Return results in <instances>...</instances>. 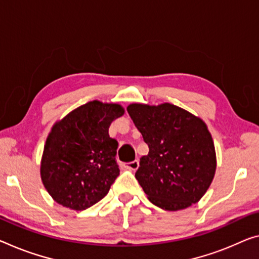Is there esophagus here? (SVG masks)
Segmentation results:
<instances>
[{
  "mask_svg": "<svg viewBox=\"0 0 259 259\" xmlns=\"http://www.w3.org/2000/svg\"><path fill=\"white\" fill-rule=\"evenodd\" d=\"M126 168L130 169V170H137L139 168V161L135 160V161H132V162H128L126 163Z\"/></svg>",
  "mask_w": 259,
  "mask_h": 259,
  "instance_id": "obj_1",
  "label": "esophagus"
}]
</instances>
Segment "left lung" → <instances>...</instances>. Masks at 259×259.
Returning <instances> with one entry per match:
<instances>
[{"label": "left lung", "mask_w": 259, "mask_h": 259, "mask_svg": "<svg viewBox=\"0 0 259 259\" xmlns=\"http://www.w3.org/2000/svg\"><path fill=\"white\" fill-rule=\"evenodd\" d=\"M127 112L149 147L135 172L149 201L162 209L180 210L200 200L217 169L215 148L205 122L170 103H134Z\"/></svg>", "instance_id": "left-lung-1"}]
</instances>
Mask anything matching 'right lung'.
I'll return each mask as SVG.
<instances>
[{
  "label": "right lung",
  "instance_id": "add662e5",
  "mask_svg": "<svg viewBox=\"0 0 259 259\" xmlns=\"http://www.w3.org/2000/svg\"><path fill=\"white\" fill-rule=\"evenodd\" d=\"M124 107L93 101L55 122L46 139L40 163L42 184L58 204L74 210L104 198L119 175L118 142L109 127Z\"/></svg>",
  "mask_w": 259,
  "mask_h": 259
}]
</instances>
